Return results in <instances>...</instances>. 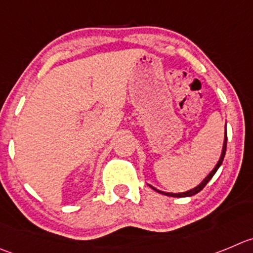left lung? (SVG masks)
Instances as JSON below:
<instances>
[{"label": "left lung", "mask_w": 253, "mask_h": 253, "mask_svg": "<svg viewBox=\"0 0 253 253\" xmlns=\"http://www.w3.org/2000/svg\"><path fill=\"white\" fill-rule=\"evenodd\" d=\"M226 145H227V135H226V131H225V140H223L222 153H221L220 159H218V163H217V164H216V167L213 168L212 171H211L210 174H209L208 176H206L205 179L203 180V182H201L200 185H197L196 187H194V189L189 190V191H186V192H180V194H172V192H164V191H160V190H156L155 187H153V186H151V189H154V190H155V191L160 192V194H164V195H168V196H172V197H186V196H192V195L197 194V192H200L201 190H203L204 187L206 186V184H208V182L210 181L211 177H212L213 175H215V172L217 171V169H218V168L221 167V164H222L223 158H225V154H226Z\"/></svg>", "instance_id": "1"}]
</instances>
